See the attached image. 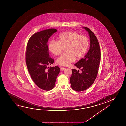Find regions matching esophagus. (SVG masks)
Listing matches in <instances>:
<instances>
[{
	"label": "esophagus",
	"mask_w": 126,
	"mask_h": 126,
	"mask_svg": "<svg viewBox=\"0 0 126 126\" xmlns=\"http://www.w3.org/2000/svg\"><path fill=\"white\" fill-rule=\"evenodd\" d=\"M65 69V67H60V69L61 70V71H63V70H64V69Z\"/></svg>",
	"instance_id": "esophagus-1"
}]
</instances>
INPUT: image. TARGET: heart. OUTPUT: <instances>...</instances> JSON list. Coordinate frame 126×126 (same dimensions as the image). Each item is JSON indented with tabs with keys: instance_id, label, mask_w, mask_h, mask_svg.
<instances>
[{
	"instance_id": "b5f03b06",
	"label": "heart",
	"mask_w": 126,
	"mask_h": 126,
	"mask_svg": "<svg viewBox=\"0 0 126 126\" xmlns=\"http://www.w3.org/2000/svg\"><path fill=\"white\" fill-rule=\"evenodd\" d=\"M58 41L52 40L49 42L48 48L55 56L60 55L63 48L66 53L57 59L56 62L61 65L67 66L77 59L82 58L86 54L90 46V41L86 36L74 31H69L59 35Z\"/></svg>"
}]
</instances>
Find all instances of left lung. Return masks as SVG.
<instances>
[{
	"label": "left lung",
	"instance_id": "obj_1",
	"mask_svg": "<svg viewBox=\"0 0 126 126\" xmlns=\"http://www.w3.org/2000/svg\"><path fill=\"white\" fill-rule=\"evenodd\" d=\"M83 28L88 31L90 36V49L84 58L74 64L82 72L79 73V70L72 69L70 79L71 88L78 92L85 90L93 84L98 73L101 60L100 46L97 38L89 28Z\"/></svg>",
	"mask_w": 126,
	"mask_h": 126
}]
</instances>
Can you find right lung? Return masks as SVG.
Returning <instances> with one entry per match:
<instances>
[{
  "label": "right lung",
  "mask_w": 126,
  "mask_h": 126,
  "mask_svg": "<svg viewBox=\"0 0 126 126\" xmlns=\"http://www.w3.org/2000/svg\"><path fill=\"white\" fill-rule=\"evenodd\" d=\"M57 31L52 28L35 33L30 38L26 47L25 59L28 72L35 84L46 91L54 87L60 70L57 66L48 67L54 60L49 56L48 41Z\"/></svg>",
  "instance_id": "add662e5"
}]
</instances>
